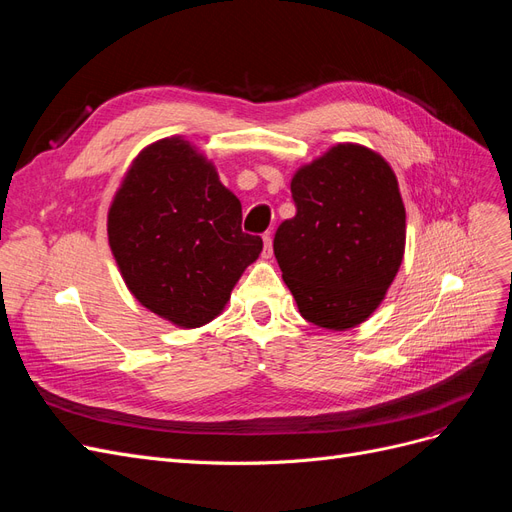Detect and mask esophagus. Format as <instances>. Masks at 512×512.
Listing matches in <instances>:
<instances>
[{
  "label": "esophagus",
  "mask_w": 512,
  "mask_h": 512,
  "mask_svg": "<svg viewBox=\"0 0 512 512\" xmlns=\"http://www.w3.org/2000/svg\"><path fill=\"white\" fill-rule=\"evenodd\" d=\"M262 245H265V250H262V256L271 258V256H273V239H271V235L262 237Z\"/></svg>",
  "instance_id": "34e87169"
}]
</instances>
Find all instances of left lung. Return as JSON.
<instances>
[{
  "instance_id": "left-lung-1",
  "label": "left lung",
  "mask_w": 512,
  "mask_h": 512,
  "mask_svg": "<svg viewBox=\"0 0 512 512\" xmlns=\"http://www.w3.org/2000/svg\"><path fill=\"white\" fill-rule=\"evenodd\" d=\"M297 215L273 252L301 316L346 331L365 322L393 284L406 250V207L380 153L339 143L290 181Z\"/></svg>"
}]
</instances>
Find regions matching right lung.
Here are the masks:
<instances>
[{
  "label": "right lung",
  "mask_w": 512,
  "mask_h": 512,
  "mask_svg": "<svg viewBox=\"0 0 512 512\" xmlns=\"http://www.w3.org/2000/svg\"><path fill=\"white\" fill-rule=\"evenodd\" d=\"M108 245L149 312L181 329L222 314L262 239L241 230L239 198L181 136L147 145L108 209Z\"/></svg>",
  "instance_id": "right-lung-1"
}]
</instances>
